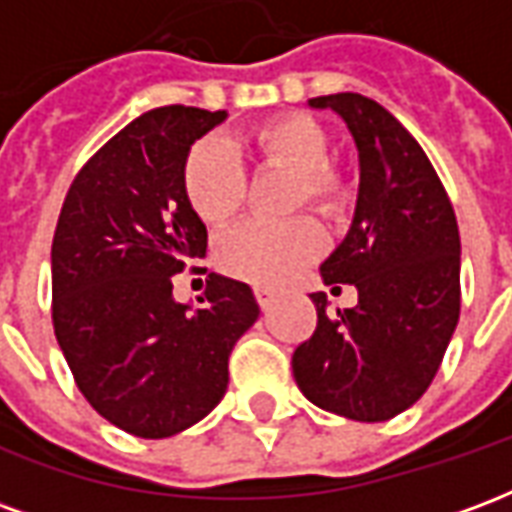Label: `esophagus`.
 <instances>
[{
    "label": "esophagus",
    "mask_w": 512,
    "mask_h": 512,
    "mask_svg": "<svg viewBox=\"0 0 512 512\" xmlns=\"http://www.w3.org/2000/svg\"><path fill=\"white\" fill-rule=\"evenodd\" d=\"M255 299H257V304H260V310L268 312L271 307H274V301H277V293L268 288H255Z\"/></svg>",
    "instance_id": "obj_1"
}]
</instances>
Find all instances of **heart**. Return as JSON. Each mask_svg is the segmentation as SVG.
I'll return each instance as SVG.
<instances>
[{"instance_id":"obj_1","label":"heart","mask_w":512,"mask_h":512,"mask_svg":"<svg viewBox=\"0 0 512 512\" xmlns=\"http://www.w3.org/2000/svg\"><path fill=\"white\" fill-rule=\"evenodd\" d=\"M244 145L263 167L293 169L290 205L310 202L323 216H340L354 200V189L329 161V131L304 112L274 115L246 128ZM183 194L205 224H227L244 208L246 172L230 147L216 139L194 142L183 161ZM326 238L310 216L288 222L252 219L224 233L216 244L219 266L252 285L277 288L321 255Z\"/></svg>"}]
</instances>
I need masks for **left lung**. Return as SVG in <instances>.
<instances>
[{"label": "left lung", "mask_w": 512, "mask_h": 512, "mask_svg": "<svg viewBox=\"0 0 512 512\" xmlns=\"http://www.w3.org/2000/svg\"><path fill=\"white\" fill-rule=\"evenodd\" d=\"M310 106L343 117L359 150L354 222L321 266L359 304L326 312V293H312L318 326L293 351V378L323 411L384 422L425 395L458 326V222L425 150L384 106L359 93Z\"/></svg>", "instance_id": "obj_1"}]
</instances>
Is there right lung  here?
<instances>
[{
	"label": "right lung",
	"instance_id": "obj_1",
	"mask_svg": "<svg viewBox=\"0 0 512 512\" xmlns=\"http://www.w3.org/2000/svg\"><path fill=\"white\" fill-rule=\"evenodd\" d=\"M224 117L180 104L136 117L76 175L54 230L57 343L87 403L139 439L175 436L219 406L230 351L260 315L252 288L219 274L200 307L172 296V277L208 249L183 161Z\"/></svg>",
	"mask_w": 512,
	"mask_h": 512
}]
</instances>
